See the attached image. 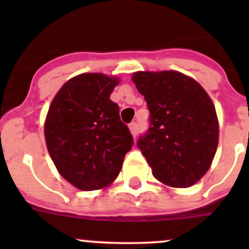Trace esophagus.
<instances>
[{
    "instance_id": "1",
    "label": "esophagus",
    "mask_w": 249,
    "mask_h": 249,
    "mask_svg": "<svg viewBox=\"0 0 249 249\" xmlns=\"http://www.w3.org/2000/svg\"><path fill=\"white\" fill-rule=\"evenodd\" d=\"M129 129H130V132H131L132 136L136 137V135H137V124L136 123H131V124L129 125Z\"/></svg>"
}]
</instances>
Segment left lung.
Segmentation results:
<instances>
[{"label":"left lung","mask_w":249,"mask_h":249,"mask_svg":"<svg viewBox=\"0 0 249 249\" xmlns=\"http://www.w3.org/2000/svg\"><path fill=\"white\" fill-rule=\"evenodd\" d=\"M150 112L137 145L153 176L172 188H189L211 167L219 140L212 100L194 78L178 71H139L131 77Z\"/></svg>","instance_id":"8db88e82"}]
</instances>
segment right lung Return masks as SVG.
<instances>
[{"instance_id":"right-lung-1","label":"right lung","mask_w":249,"mask_h":249,"mask_svg":"<svg viewBox=\"0 0 249 249\" xmlns=\"http://www.w3.org/2000/svg\"><path fill=\"white\" fill-rule=\"evenodd\" d=\"M120 79L82 73L67 80L53 99L44 122L50 158L77 189H104L115 180L132 136L109 99Z\"/></svg>"}]
</instances>
